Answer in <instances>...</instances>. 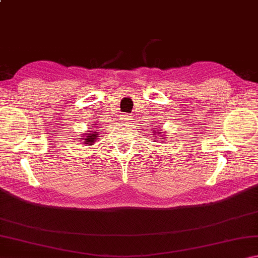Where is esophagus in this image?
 <instances>
[{
  "label": "esophagus",
  "mask_w": 258,
  "mask_h": 258,
  "mask_svg": "<svg viewBox=\"0 0 258 258\" xmlns=\"http://www.w3.org/2000/svg\"><path fill=\"white\" fill-rule=\"evenodd\" d=\"M123 120L130 121V120H131V116H128V115H123Z\"/></svg>",
  "instance_id": "esophagus-1"
}]
</instances>
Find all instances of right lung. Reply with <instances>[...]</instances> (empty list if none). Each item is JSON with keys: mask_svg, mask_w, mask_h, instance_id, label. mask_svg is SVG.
<instances>
[{"mask_svg": "<svg viewBox=\"0 0 258 258\" xmlns=\"http://www.w3.org/2000/svg\"><path fill=\"white\" fill-rule=\"evenodd\" d=\"M91 128H92V126H91ZM91 132V131H90ZM97 132H94V133H91V134H84V135H86V138H85V140H86V143L87 145H91V143H94V141H97V140H95V138L98 137V134H95Z\"/></svg>", "mask_w": 258, "mask_h": 258, "instance_id": "add662e5", "label": "right lung"}]
</instances>
